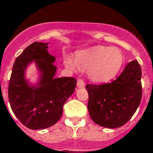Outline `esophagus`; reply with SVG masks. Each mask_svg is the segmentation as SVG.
Here are the masks:
<instances>
[{"instance_id":"34e87169","label":"esophagus","mask_w":153,"mask_h":153,"mask_svg":"<svg viewBox=\"0 0 153 153\" xmlns=\"http://www.w3.org/2000/svg\"><path fill=\"white\" fill-rule=\"evenodd\" d=\"M85 81L83 80L82 79H78V81H77V86L79 87V88H83V87H85Z\"/></svg>"}]
</instances>
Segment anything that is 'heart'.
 <instances>
[{"instance_id": "obj_1", "label": "heart", "mask_w": 153, "mask_h": 153, "mask_svg": "<svg viewBox=\"0 0 153 153\" xmlns=\"http://www.w3.org/2000/svg\"><path fill=\"white\" fill-rule=\"evenodd\" d=\"M125 62V56L120 49L112 47L98 46L77 53L75 63L67 58L65 63L70 68H89L90 79L98 83L111 80L120 72Z\"/></svg>"}]
</instances>
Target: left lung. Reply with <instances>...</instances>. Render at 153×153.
Here are the masks:
<instances>
[{"label": "left lung", "mask_w": 153, "mask_h": 153, "mask_svg": "<svg viewBox=\"0 0 153 153\" xmlns=\"http://www.w3.org/2000/svg\"><path fill=\"white\" fill-rule=\"evenodd\" d=\"M142 68L137 60L111 83L87 84L88 110L94 123L108 128H116L128 121L140 105L142 95Z\"/></svg>", "instance_id": "obj_1"}]
</instances>
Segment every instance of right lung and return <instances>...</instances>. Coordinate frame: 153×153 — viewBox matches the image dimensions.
Here are the masks:
<instances>
[{
    "label": "right lung",
    "instance_id": "add662e5",
    "mask_svg": "<svg viewBox=\"0 0 153 153\" xmlns=\"http://www.w3.org/2000/svg\"><path fill=\"white\" fill-rule=\"evenodd\" d=\"M48 43L35 42L16 59L8 85V99L11 110L18 120L32 130L45 129L61 118L64 103L74 93L77 80L73 77L54 79V57L48 54ZM35 59L43 72L40 86L28 87L24 70Z\"/></svg>",
    "mask_w": 153,
    "mask_h": 153
}]
</instances>
